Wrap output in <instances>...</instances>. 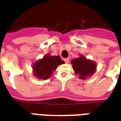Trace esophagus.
Returning a JSON list of instances; mask_svg holds the SVG:
<instances>
[{"mask_svg": "<svg viewBox=\"0 0 121 121\" xmlns=\"http://www.w3.org/2000/svg\"><path fill=\"white\" fill-rule=\"evenodd\" d=\"M64 61H65V63H69V58H65V59H64Z\"/></svg>", "mask_w": 121, "mask_h": 121, "instance_id": "1", "label": "esophagus"}]
</instances>
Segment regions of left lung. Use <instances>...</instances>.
Segmentation results:
<instances>
[{
    "label": "left lung",
    "mask_w": 121,
    "mask_h": 121,
    "mask_svg": "<svg viewBox=\"0 0 121 121\" xmlns=\"http://www.w3.org/2000/svg\"><path fill=\"white\" fill-rule=\"evenodd\" d=\"M71 63L73 64V68L75 74L78 75L79 78L82 80L91 76L96 71V63L86 59L82 55L80 58L73 59Z\"/></svg>",
    "instance_id": "left-lung-1"
}]
</instances>
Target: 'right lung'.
Returning <instances> with one entry per match:
<instances>
[{
  "mask_svg": "<svg viewBox=\"0 0 121 121\" xmlns=\"http://www.w3.org/2000/svg\"><path fill=\"white\" fill-rule=\"evenodd\" d=\"M64 63V61L59 56L46 54L43 59L37 61L33 65L34 76L39 79H48L51 76L53 71H55L57 67Z\"/></svg>",
  "mask_w": 121,
  "mask_h": 121,
  "instance_id": "1",
  "label": "right lung"
}]
</instances>
